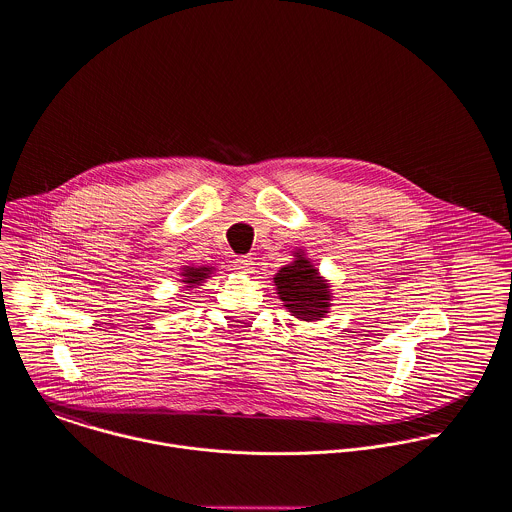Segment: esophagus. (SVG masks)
Instances as JSON below:
<instances>
[{
	"label": "esophagus",
	"instance_id": "34e87169",
	"mask_svg": "<svg viewBox=\"0 0 512 512\" xmlns=\"http://www.w3.org/2000/svg\"><path fill=\"white\" fill-rule=\"evenodd\" d=\"M253 259L251 257H239L235 259V269L241 273V275H251L253 273Z\"/></svg>",
	"mask_w": 512,
	"mask_h": 512
}]
</instances>
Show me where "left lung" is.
<instances>
[{"instance_id": "8db88e82", "label": "left lung", "mask_w": 512, "mask_h": 512, "mask_svg": "<svg viewBox=\"0 0 512 512\" xmlns=\"http://www.w3.org/2000/svg\"><path fill=\"white\" fill-rule=\"evenodd\" d=\"M293 257L273 277L277 295L291 316L305 322L322 320L332 307L330 283L312 265L305 249H295Z\"/></svg>"}]
</instances>
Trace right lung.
Returning <instances> with one entry per match:
<instances>
[{"instance_id":"add662e5","label":"right lung","mask_w":512,"mask_h":512,"mask_svg":"<svg viewBox=\"0 0 512 512\" xmlns=\"http://www.w3.org/2000/svg\"><path fill=\"white\" fill-rule=\"evenodd\" d=\"M215 271V267L211 265H200V267H194V265H184L182 271H180V283L184 285L182 289L186 291H192V289H198L202 283H205L211 273Z\"/></svg>"}]
</instances>
